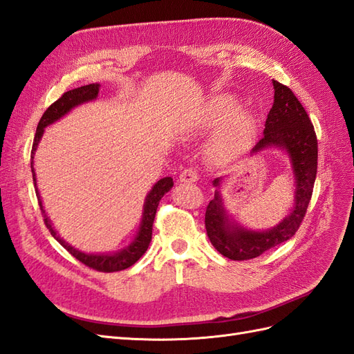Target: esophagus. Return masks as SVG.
<instances>
[{"instance_id": "34e87169", "label": "esophagus", "mask_w": 354, "mask_h": 354, "mask_svg": "<svg viewBox=\"0 0 354 354\" xmlns=\"http://www.w3.org/2000/svg\"><path fill=\"white\" fill-rule=\"evenodd\" d=\"M197 179H198V171L194 167L184 169L183 171H180V175H179V183H184V184L196 183Z\"/></svg>"}]
</instances>
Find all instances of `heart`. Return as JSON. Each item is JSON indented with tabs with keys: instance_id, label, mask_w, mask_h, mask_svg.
Masks as SVG:
<instances>
[{
	"instance_id": "heart-1",
	"label": "heart",
	"mask_w": 354,
	"mask_h": 354,
	"mask_svg": "<svg viewBox=\"0 0 354 354\" xmlns=\"http://www.w3.org/2000/svg\"><path fill=\"white\" fill-rule=\"evenodd\" d=\"M237 109V100L230 95H222L214 99L209 113L207 123L218 124L228 118ZM254 133V118L249 113H237L219 129L210 144V156L215 160L224 161L233 158L246 148Z\"/></svg>"
}]
</instances>
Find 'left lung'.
Returning <instances> with one entry per match:
<instances>
[{
  "instance_id": "1",
  "label": "left lung",
  "mask_w": 354,
  "mask_h": 354,
  "mask_svg": "<svg viewBox=\"0 0 354 354\" xmlns=\"http://www.w3.org/2000/svg\"><path fill=\"white\" fill-rule=\"evenodd\" d=\"M274 102L266 120L262 136L250 154H257L268 147L283 148L295 176V205L290 214L274 228L267 231H250L233 224L228 219L224 203L218 191L214 200L209 201L205 215V224L210 243L233 261L257 258L266 250L274 248L294 236L306 216L311 200L313 188L317 174V138L307 111L301 105L292 90L272 80ZM221 179H215L218 187Z\"/></svg>"
}]
</instances>
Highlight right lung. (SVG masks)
Segmentation results:
<instances>
[{
	"instance_id": "obj_1",
	"label": "right lung",
	"mask_w": 354,
	"mask_h": 354,
	"mask_svg": "<svg viewBox=\"0 0 354 354\" xmlns=\"http://www.w3.org/2000/svg\"><path fill=\"white\" fill-rule=\"evenodd\" d=\"M99 93V84H88V86H82L77 87L74 90H69V92H65L62 96H60L56 102L50 105L46 113L43 114L41 120L37 126V133L34 138V144H32V151H31V158H34L37 145L39 142V139L43 136L44 127L50 126L55 121H57L60 117H64L66 113H69L71 109L77 105H82L84 102H88V100L96 99ZM31 170H32V179H34V185H35V193L38 198V205L39 209H41L43 215H44V224L48 228L50 234H52L60 245H62L71 255H73L75 259L88 268H93L96 271H102V272H114V271H121L126 270L130 266H133L135 262L142 257L148 246L151 237H153V224H154V218H156V212L158 207V203L161 197H163L170 188L174 187V179L171 178H163L160 179L158 183L153 187V189L149 191L147 198H145V205H144V214H142V222H140V227L135 240L130 243L126 249L117 252V254H84V252H80L74 249L73 246H69L64 239H60V236L53 230L52 224L46 215V210L43 207V201L41 197L38 194V188H37V179H35V171H34V161H31Z\"/></svg>"
}]
</instances>
